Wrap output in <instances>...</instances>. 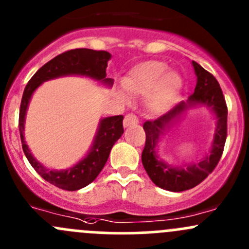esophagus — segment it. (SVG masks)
<instances>
[{
	"label": "esophagus",
	"mask_w": 249,
	"mask_h": 249,
	"mask_svg": "<svg viewBox=\"0 0 249 249\" xmlns=\"http://www.w3.org/2000/svg\"><path fill=\"white\" fill-rule=\"evenodd\" d=\"M139 123V118L134 113H129L125 115L124 118V126H130V125H135Z\"/></svg>",
	"instance_id": "1"
}]
</instances>
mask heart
Wrapping results in <instances>:
<instances>
[{"instance_id": "heart-1", "label": "heart", "mask_w": 249, "mask_h": 249, "mask_svg": "<svg viewBox=\"0 0 249 249\" xmlns=\"http://www.w3.org/2000/svg\"><path fill=\"white\" fill-rule=\"evenodd\" d=\"M167 65L161 61H148L137 65L124 79V88L134 95H145L153 112H162L175 101L182 79L175 72H167Z\"/></svg>"}]
</instances>
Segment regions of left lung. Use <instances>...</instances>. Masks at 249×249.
Masks as SVG:
<instances>
[{
  "instance_id": "obj_1",
  "label": "left lung",
  "mask_w": 249,
  "mask_h": 249,
  "mask_svg": "<svg viewBox=\"0 0 249 249\" xmlns=\"http://www.w3.org/2000/svg\"><path fill=\"white\" fill-rule=\"evenodd\" d=\"M193 66L196 73L197 83L194 94L190 95L188 102H180L166 114L154 120H147L143 124L145 144L142 152V164L152 182L161 189L170 192H184L205 180L219 162L227 141L228 107L219 83L212 73L206 71L197 62L193 61ZM196 103L211 107L218 119L211 154L199 164L187 168H172L158 160L155 147L160 135L163 133L164 127L180 112Z\"/></svg>"
}]
</instances>
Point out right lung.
Returning a JSON list of instances; mask_svg holds the SVG:
<instances>
[{"label":"right lung","instance_id":"add662e5","mask_svg":"<svg viewBox=\"0 0 249 249\" xmlns=\"http://www.w3.org/2000/svg\"><path fill=\"white\" fill-rule=\"evenodd\" d=\"M109 59L110 54L105 50H92L87 49V48L67 50L43 65L25 87L19 110V131L22 150L35 171L50 184L60 189L69 190V192L82 189L90 184L99 176L108 159L113 144L120 139L124 132V127H123L124 117L114 115V117L104 118L100 123L96 137L87 157L71 169L64 170V171H50L42 166L32 157L29 147L24 141L25 114H26L30 99L35 90L43 82L53 79V78L67 76V74L87 76L92 79L100 80L105 84L112 85L113 80L110 78H106V67Z\"/></svg>","mask_w":249,"mask_h":249}]
</instances>
